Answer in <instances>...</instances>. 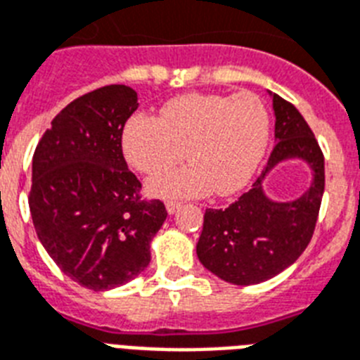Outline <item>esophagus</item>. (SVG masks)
I'll return each mask as SVG.
<instances>
[{
	"label": "esophagus",
	"mask_w": 360,
	"mask_h": 360,
	"mask_svg": "<svg viewBox=\"0 0 360 360\" xmlns=\"http://www.w3.org/2000/svg\"><path fill=\"white\" fill-rule=\"evenodd\" d=\"M165 210H167L169 214H174L180 210V204H178V202H167V204H165Z\"/></svg>",
	"instance_id": "esophagus-1"
}]
</instances>
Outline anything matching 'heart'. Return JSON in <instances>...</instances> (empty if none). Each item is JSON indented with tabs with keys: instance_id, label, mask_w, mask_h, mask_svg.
Masks as SVG:
<instances>
[{
	"instance_id": "heart-1",
	"label": "heart",
	"mask_w": 360,
	"mask_h": 360,
	"mask_svg": "<svg viewBox=\"0 0 360 360\" xmlns=\"http://www.w3.org/2000/svg\"><path fill=\"white\" fill-rule=\"evenodd\" d=\"M271 140V115L251 92L235 96L191 92L169 100L158 118L133 115L122 131L124 158L155 174L186 156L193 164L147 184L162 198H198L242 191L259 171Z\"/></svg>"
}]
</instances>
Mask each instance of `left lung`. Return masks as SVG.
<instances>
[{"label": "left lung", "mask_w": 360, "mask_h": 360, "mask_svg": "<svg viewBox=\"0 0 360 360\" xmlns=\"http://www.w3.org/2000/svg\"><path fill=\"white\" fill-rule=\"evenodd\" d=\"M275 115V149L250 191L226 210H205L196 255L205 269L236 285L269 281L290 268L311 240L322 193L324 156L297 107L268 91ZM285 161H302L310 187L295 201H275L263 189L271 170Z\"/></svg>", "instance_id": "left-lung-1"}]
</instances>
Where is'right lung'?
<instances>
[{
	"mask_svg": "<svg viewBox=\"0 0 360 360\" xmlns=\"http://www.w3.org/2000/svg\"><path fill=\"white\" fill-rule=\"evenodd\" d=\"M136 107L127 85L87 92L52 120L32 156L36 235L58 268L92 291L136 278L167 218L160 200H140L142 184L122 153V131Z\"/></svg>",
	"mask_w": 360,
	"mask_h": 360,
	"instance_id": "obj_1",
	"label": "right lung"
}]
</instances>
